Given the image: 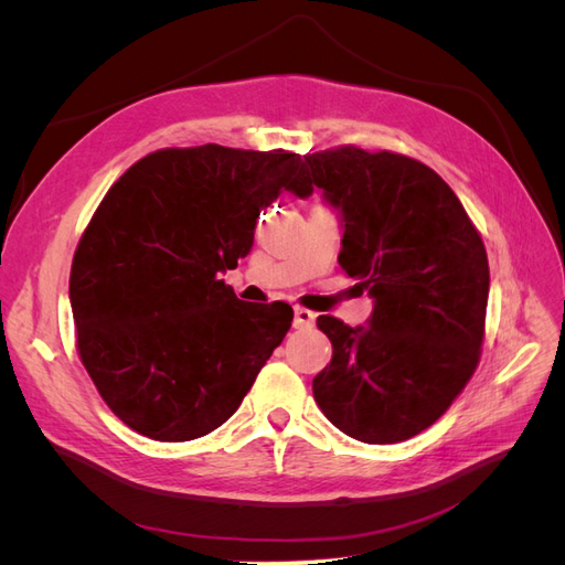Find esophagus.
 Masks as SVG:
<instances>
[{"label": "esophagus", "instance_id": "1", "mask_svg": "<svg viewBox=\"0 0 565 565\" xmlns=\"http://www.w3.org/2000/svg\"><path fill=\"white\" fill-rule=\"evenodd\" d=\"M316 322V313L309 309H301V306H295V328L297 330H309L313 328Z\"/></svg>", "mask_w": 565, "mask_h": 565}]
</instances>
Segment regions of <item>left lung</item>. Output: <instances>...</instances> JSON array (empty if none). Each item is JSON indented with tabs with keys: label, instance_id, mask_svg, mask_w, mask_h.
<instances>
[{
	"label": "left lung",
	"instance_id": "8db88e82",
	"mask_svg": "<svg viewBox=\"0 0 565 565\" xmlns=\"http://www.w3.org/2000/svg\"><path fill=\"white\" fill-rule=\"evenodd\" d=\"M299 198L339 212V266L372 297L367 324L318 316L332 361L313 380L322 415L384 446L431 426L467 386L483 344L490 270L481 235L434 169L355 146L306 156Z\"/></svg>",
	"mask_w": 565,
	"mask_h": 565
}]
</instances>
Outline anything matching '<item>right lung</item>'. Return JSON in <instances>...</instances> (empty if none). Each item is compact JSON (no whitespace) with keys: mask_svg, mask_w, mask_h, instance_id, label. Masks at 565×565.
I'll list each match as a JSON object with an SVG mask.
<instances>
[{"mask_svg":"<svg viewBox=\"0 0 565 565\" xmlns=\"http://www.w3.org/2000/svg\"><path fill=\"white\" fill-rule=\"evenodd\" d=\"M297 152L216 143L156 150L98 204L77 245V351L100 398L152 440L207 436L241 407L292 328L285 301L247 303L218 273L303 174Z\"/></svg>","mask_w":565,"mask_h":565,"instance_id":"1","label":"right lung"}]
</instances>
